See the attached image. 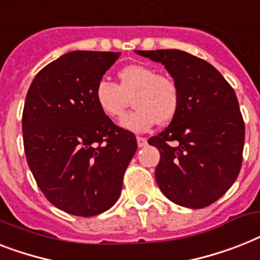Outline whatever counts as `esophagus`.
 Masks as SVG:
<instances>
[{
  "label": "esophagus",
  "mask_w": 260,
  "mask_h": 260,
  "mask_svg": "<svg viewBox=\"0 0 260 260\" xmlns=\"http://www.w3.org/2000/svg\"><path fill=\"white\" fill-rule=\"evenodd\" d=\"M137 145L140 147V148H143V147H145L147 145V139L145 137H140V136H137Z\"/></svg>",
  "instance_id": "esophagus-1"
}]
</instances>
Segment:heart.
<instances>
[{"label": "heart", "mask_w": 260, "mask_h": 260, "mask_svg": "<svg viewBox=\"0 0 260 260\" xmlns=\"http://www.w3.org/2000/svg\"><path fill=\"white\" fill-rule=\"evenodd\" d=\"M119 84L101 80L94 88V101L105 116L119 120L132 97L136 109L121 120L131 132H145L156 123L167 124L174 119L180 105V90L174 79L157 75L151 67L131 64L117 73Z\"/></svg>", "instance_id": "heart-1"}]
</instances>
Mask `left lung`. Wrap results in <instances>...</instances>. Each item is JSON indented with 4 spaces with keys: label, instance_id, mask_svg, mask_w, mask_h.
<instances>
[{
    "label": "left lung",
    "instance_id": "8db88e82",
    "mask_svg": "<svg viewBox=\"0 0 260 260\" xmlns=\"http://www.w3.org/2000/svg\"><path fill=\"white\" fill-rule=\"evenodd\" d=\"M136 53L161 62L180 90L176 116L148 140L160 152L157 185L179 206H210L234 184L243 160L244 121L233 86L207 61L183 50Z\"/></svg>",
    "mask_w": 260,
    "mask_h": 260
}]
</instances>
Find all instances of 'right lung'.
<instances>
[{"label": "right lung", "instance_id": "add662e5", "mask_svg": "<svg viewBox=\"0 0 260 260\" xmlns=\"http://www.w3.org/2000/svg\"><path fill=\"white\" fill-rule=\"evenodd\" d=\"M117 52L75 50L42 68L22 112L27 166L50 203L89 218L117 202L137 149L132 132L99 109L94 88Z\"/></svg>", "mask_w": 260, "mask_h": 260}]
</instances>
